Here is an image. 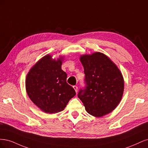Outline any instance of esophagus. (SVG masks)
<instances>
[{"mask_svg": "<svg viewBox=\"0 0 148 148\" xmlns=\"http://www.w3.org/2000/svg\"><path fill=\"white\" fill-rule=\"evenodd\" d=\"M73 88H74V90H75V92L76 93H77V89H78L77 87V86H74Z\"/></svg>", "mask_w": 148, "mask_h": 148, "instance_id": "obj_1", "label": "esophagus"}]
</instances>
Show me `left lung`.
<instances>
[{"label": "left lung", "instance_id": "8db88e82", "mask_svg": "<svg viewBox=\"0 0 148 148\" xmlns=\"http://www.w3.org/2000/svg\"><path fill=\"white\" fill-rule=\"evenodd\" d=\"M87 86L78 97L85 110L94 117H101L111 112L121 101L124 80L121 71L108 56L101 52L82 55Z\"/></svg>", "mask_w": 148, "mask_h": 148}]
</instances>
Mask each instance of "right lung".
Wrapping results in <instances>:
<instances>
[{"label":"right lung","instance_id":"1","mask_svg":"<svg viewBox=\"0 0 148 148\" xmlns=\"http://www.w3.org/2000/svg\"><path fill=\"white\" fill-rule=\"evenodd\" d=\"M64 56L56 60L47 54L31 68L26 78V90L36 106L47 114L64 110L75 95L74 89L66 82L67 74L61 69Z\"/></svg>","mask_w":148,"mask_h":148}]
</instances>
